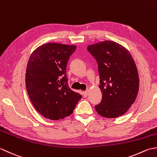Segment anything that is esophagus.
<instances>
[{"mask_svg": "<svg viewBox=\"0 0 157 157\" xmlns=\"http://www.w3.org/2000/svg\"><path fill=\"white\" fill-rule=\"evenodd\" d=\"M88 94H89V90H87V91H83V93H82V94H83V96H84L85 98L87 97Z\"/></svg>", "mask_w": 157, "mask_h": 157, "instance_id": "34e87169", "label": "esophagus"}]
</instances>
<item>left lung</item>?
<instances>
[{
    "instance_id": "obj_1",
    "label": "left lung",
    "mask_w": 157,
    "mask_h": 157,
    "mask_svg": "<svg viewBox=\"0 0 157 157\" xmlns=\"http://www.w3.org/2000/svg\"><path fill=\"white\" fill-rule=\"evenodd\" d=\"M87 50L96 59L100 75L102 99L95 110L109 119L122 116L139 91L138 72L132 55L125 47L110 40L91 44Z\"/></svg>"
}]
</instances>
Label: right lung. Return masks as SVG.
I'll use <instances>...</instances> for the list:
<instances>
[{
  "label": "right lung",
  "mask_w": 157,
  "mask_h": 157,
  "mask_svg": "<svg viewBox=\"0 0 157 157\" xmlns=\"http://www.w3.org/2000/svg\"><path fill=\"white\" fill-rule=\"evenodd\" d=\"M75 45L49 43L36 48L28 62L25 86L34 107L44 117L59 120L73 113L82 96L70 89L66 66Z\"/></svg>",
  "instance_id": "obj_1"
}]
</instances>
